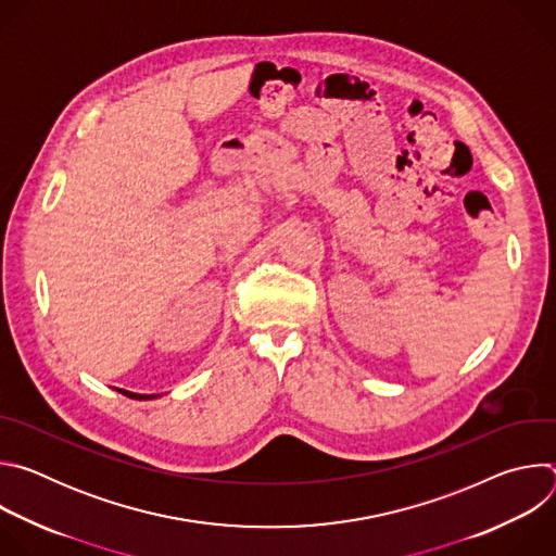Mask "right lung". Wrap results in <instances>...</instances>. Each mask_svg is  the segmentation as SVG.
<instances>
[{
    "instance_id": "obj_1",
    "label": "right lung",
    "mask_w": 556,
    "mask_h": 556,
    "mask_svg": "<svg viewBox=\"0 0 556 556\" xmlns=\"http://www.w3.org/2000/svg\"><path fill=\"white\" fill-rule=\"evenodd\" d=\"M123 395H127V399L131 401H151V399H157L155 393H134V391H127V389H118Z\"/></svg>"
}]
</instances>
